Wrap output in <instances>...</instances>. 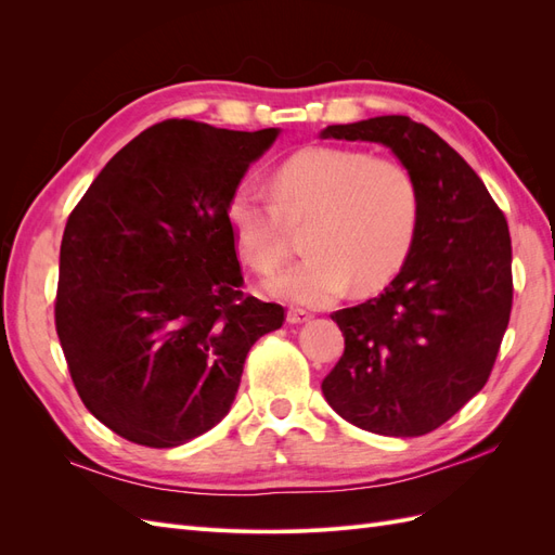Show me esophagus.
I'll return each instance as SVG.
<instances>
[{"mask_svg":"<svg viewBox=\"0 0 555 555\" xmlns=\"http://www.w3.org/2000/svg\"><path fill=\"white\" fill-rule=\"evenodd\" d=\"M310 319H312V314L304 308H289L287 310V322L289 324H304V322H310Z\"/></svg>","mask_w":555,"mask_h":555,"instance_id":"obj_1","label":"esophagus"}]
</instances>
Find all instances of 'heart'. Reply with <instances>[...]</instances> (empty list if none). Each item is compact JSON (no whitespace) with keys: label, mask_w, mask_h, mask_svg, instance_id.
Segmentation results:
<instances>
[{"label":"heart","mask_w":555,"mask_h":555,"mask_svg":"<svg viewBox=\"0 0 555 555\" xmlns=\"http://www.w3.org/2000/svg\"><path fill=\"white\" fill-rule=\"evenodd\" d=\"M273 196L241 182L227 222L247 266L273 273L292 255V229H306L310 257L271 282V292L324 306L349 284L382 289L405 263L418 227V188L391 157L354 147L312 145L284 159L271 178Z\"/></svg>","instance_id":"b5f03b06"}]
</instances>
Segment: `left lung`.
Masks as SVG:
<instances>
[{
	"label": "left lung",
	"instance_id": "obj_1",
	"mask_svg": "<svg viewBox=\"0 0 555 555\" xmlns=\"http://www.w3.org/2000/svg\"><path fill=\"white\" fill-rule=\"evenodd\" d=\"M322 139L391 147L422 204L412 249L389 287L331 314L345 351L322 391L349 424L418 438L489 382L514 298L509 227L469 164L408 115L331 125Z\"/></svg>",
	"mask_w": 555,
	"mask_h": 555
}]
</instances>
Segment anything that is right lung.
<instances>
[{"label": "right lung", "instance_id": "right-lung-1", "mask_svg": "<svg viewBox=\"0 0 555 555\" xmlns=\"http://www.w3.org/2000/svg\"><path fill=\"white\" fill-rule=\"evenodd\" d=\"M280 129L164 120L94 178L64 227L55 328L76 391L153 449L217 426L284 308L241 292L227 206Z\"/></svg>", "mask_w": 555, "mask_h": 555}]
</instances>
